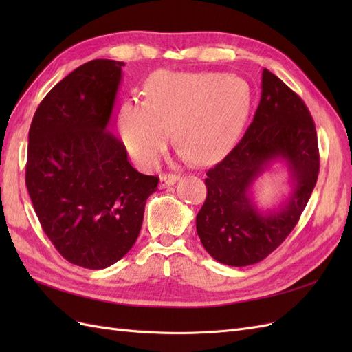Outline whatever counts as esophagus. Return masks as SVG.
I'll list each match as a JSON object with an SVG mask.
<instances>
[{
	"label": "esophagus",
	"instance_id": "1",
	"mask_svg": "<svg viewBox=\"0 0 352 352\" xmlns=\"http://www.w3.org/2000/svg\"><path fill=\"white\" fill-rule=\"evenodd\" d=\"M180 179L179 175H162L160 176V189H164V188H168L175 185L177 180Z\"/></svg>",
	"mask_w": 352,
	"mask_h": 352
}]
</instances>
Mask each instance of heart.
I'll return each instance as SVG.
<instances>
[{"label": "heart", "instance_id": "obj_1", "mask_svg": "<svg viewBox=\"0 0 352 352\" xmlns=\"http://www.w3.org/2000/svg\"><path fill=\"white\" fill-rule=\"evenodd\" d=\"M250 102L247 82L233 74L157 72L146 82L145 101L123 102L120 140L135 163L153 167L175 127L180 154L207 164L236 144Z\"/></svg>", "mask_w": 352, "mask_h": 352}]
</instances>
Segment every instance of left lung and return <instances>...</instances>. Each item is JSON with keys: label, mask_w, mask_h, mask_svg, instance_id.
Returning a JSON list of instances; mask_svg holds the SVG:
<instances>
[{"label": "left lung", "mask_w": 352, "mask_h": 352, "mask_svg": "<svg viewBox=\"0 0 352 352\" xmlns=\"http://www.w3.org/2000/svg\"><path fill=\"white\" fill-rule=\"evenodd\" d=\"M283 162L292 192L278 208L261 210L253 184L273 162ZM316 126L304 101L267 69L261 98L239 144L207 172V198L197 214L202 247L219 263L242 267L261 261L300 220L318 176Z\"/></svg>", "instance_id": "8db88e82"}]
</instances>
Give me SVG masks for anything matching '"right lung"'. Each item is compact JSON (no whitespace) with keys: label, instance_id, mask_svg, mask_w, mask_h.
Returning <instances> with one entry per match:
<instances>
[{"label":"right lung","instance_id":"1","mask_svg":"<svg viewBox=\"0 0 352 352\" xmlns=\"http://www.w3.org/2000/svg\"><path fill=\"white\" fill-rule=\"evenodd\" d=\"M123 66L100 58L69 73L29 129L26 186L41 226L67 261L92 270L129 252L158 185L109 132Z\"/></svg>","mask_w":352,"mask_h":352}]
</instances>
